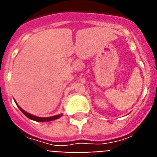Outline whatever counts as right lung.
<instances>
[{
  "mask_svg": "<svg viewBox=\"0 0 157 157\" xmlns=\"http://www.w3.org/2000/svg\"><path fill=\"white\" fill-rule=\"evenodd\" d=\"M16 102V101H15ZM16 105L18 106V104L16 103ZM19 109H20V111L23 112V114L25 115V116L28 117V118H30V119L33 120V121H36V122H50V121H53V120H56V119H58V118H60L62 116V114H57V115H54V116H51V117H44V118H42V117H38V116H35V115H33V114H29V113L26 112L25 111H24L23 109L21 108V107H20V106H18Z\"/></svg>",
  "mask_w": 157,
  "mask_h": 157,
  "instance_id": "right-lung-1",
  "label": "right lung"
}]
</instances>
